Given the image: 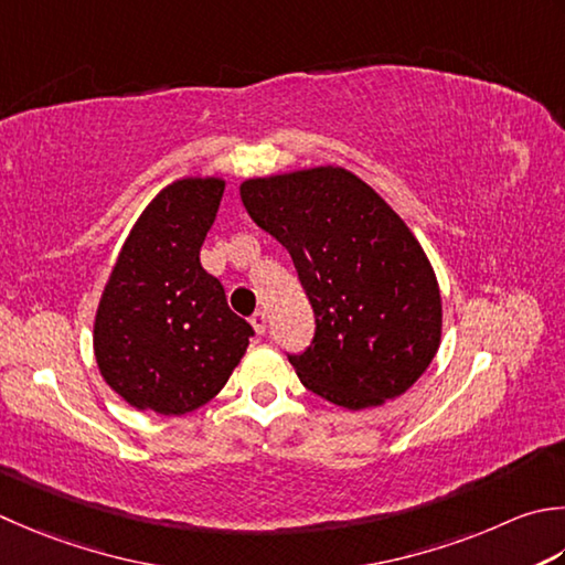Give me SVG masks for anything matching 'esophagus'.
I'll list each match as a JSON object with an SVG mask.
<instances>
[{
	"mask_svg": "<svg viewBox=\"0 0 565 565\" xmlns=\"http://www.w3.org/2000/svg\"><path fill=\"white\" fill-rule=\"evenodd\" d=\"M249 323H252V328H254V330H257L259 335L267 333V313H264V311H257V313H254V316L249 318Z\"/></svg>",
	"mask_w": 565,
	"mask_h": 565,
	"instance_id": "esophagus-1",
	"label": "esophagus"
}]
</instances>
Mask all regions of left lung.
<instances>
[{
  "mask_svg": "<svg viewBox=\"0 0 565 565\" xmlns=\"http://www.w3.org/2000/svg\"><path fill=\"white\" fill-rule=\"evenodd\" d=\"M264 232L289 249L316 333L289 362L306 390L338 406H380L404 394L440 342L434 267L404 220L338 166L239 185Z\"/></svg>",
  "mask_w": 565,
  "mask_h": 565,
  "instance_id": "8db88e82",
  "label": "left lung"
}]
</instances>
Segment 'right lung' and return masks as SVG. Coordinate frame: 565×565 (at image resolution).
Wrapping results in <instances>:
<instances>
[{
  "label": "right lung",
  "instance_id": "1",
  "mask_svg": "<svg viewBox=\"0 0 565 565\" xmlns=\"http://www.w3.org/2000/svg\"><path fill=\"white\" fill-rule=\"evenodd\" d=\"M223 191L220 179L166 185L131 227L99 298L97 367L141 412L181 416L207 404L254 335L201 267Z\"/></svg>",
  "mask_w": 565,
  "mask_h": 565
}]
</instances>
